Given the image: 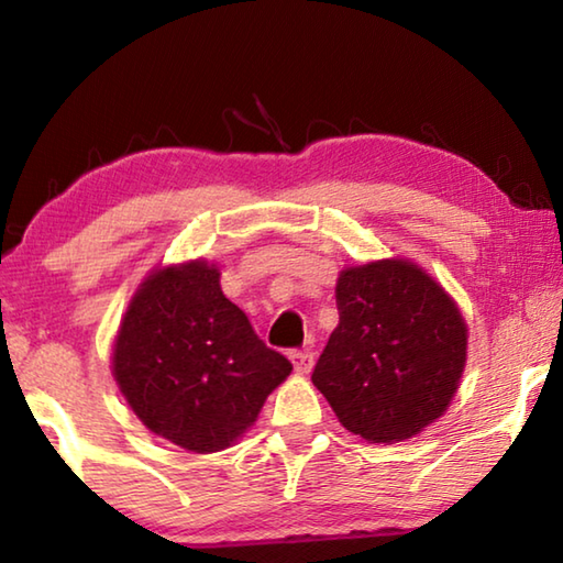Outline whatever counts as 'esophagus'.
Here are the masks:
<instances>
[{"mask_svg":"<svg viewBox=\"0 0 563 563\" xmlns=\"http://www.w3.org/2000/svg\"><path fill=\"white\" fill-rule=\"evenodd\" d=\"M288 357L292 362L295 373H300V375H308L310 369H312V362H316V357H312V352H308V350H290Z\"/></svg>","mask_w":563,"mask_h":563,"instance_id":"1","label":"esophagus"}]
</instances>
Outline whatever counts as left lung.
I'll return each mask as SVG.
<instances>
[{
  "label": "left lung",
  "instance_id": "left-lung-1",
  "mask_svg": "<svg viewBox=\"0 0 563 563\" xmlns=\"http://www.w3.org/2000/svg\"><path fill=\"white\" fill-rule=\"evenodd\" d=\"M340 322L312 369L345 430L402 442L444 415L466 362L454 300L415 263L393 258L340 273Z\"/></svg>",
  "mask_w": 563,
  "mask_h": 563
}]
</instances>
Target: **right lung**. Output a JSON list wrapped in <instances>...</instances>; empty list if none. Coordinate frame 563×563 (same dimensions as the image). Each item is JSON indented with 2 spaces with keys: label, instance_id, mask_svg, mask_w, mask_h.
I'll use <instances>...</instances> for the list:
<instances>
[{
  "label": "right lung",
  "instance_id": "1",
  "mask_svg": "<svg viewBox=\"0 0 563 563\" xmlns=\"http://www.w3.org/2000/svg\"><path fill=\"white\" fill-rule=\"evenodd\" d=\"M290 369L206 261L151 273L113 342V377L136 417L198 454L231 446Z\"/></svg>",
  "mask_w": 563,
  "mask_h": 563
}]
</instances>
